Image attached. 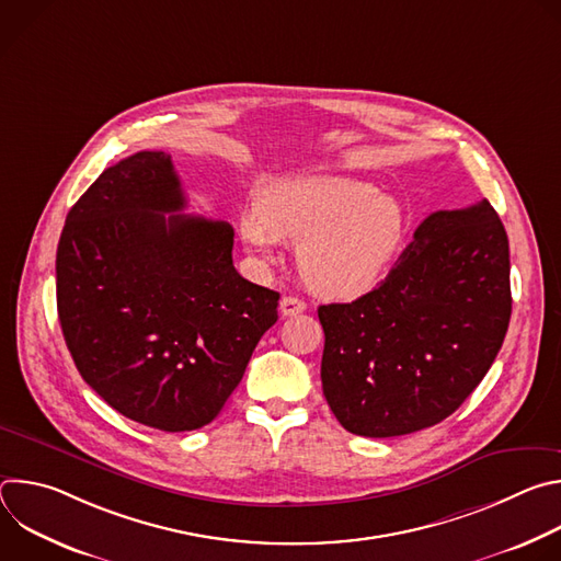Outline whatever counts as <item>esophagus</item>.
Returning <instances> with one entry per match:
<instances>
[{
    "label": "esophagus",
    "mask_w": 561,
    "mask_h": 561,
    "mask_svg": "<svg viewBox=\"0 0 561 561\" xmlns=\"http://www.w3.org/2000/svg\"><path fill=\"white\" fill-rule=\"evenodd\" d=\"M279 308H282V314L293 317V314H299V312H304V310H306V301H304V299H299V297L288 295V297H284V299L279 301Z\"/></svg>",
    "instance_id": "34e87169"
}]
</instances>
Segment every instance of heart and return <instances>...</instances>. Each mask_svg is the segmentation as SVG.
<instances>
[{
    "label": "heart",
    "mask_w": 561,
    "mask_h": 561,
    "mask_svg": "<svg viewBox=\"0 0 561 561\" xmlns=\"http://www.w3.org/2000/svg\"><path fill=\"white\" fill-rule=\"evenodd\" d=\"M247 247L275 262V239L299 244V268L317 293L357 297L392 266L404 210L379 188L346 178L282 180L262 191L257 215L242 219Z\"/></svg>",
    "instance_id": "heart-1"
}]
</instances>
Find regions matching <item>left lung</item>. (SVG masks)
Masks as SVG:
<instances>
[{"instance_id":"1","label":"left lung","mask_w":561,"mask_h":561,"mask_svg":"<svg viewBox=\"0 0 561 561\" xmlns=\"http://www.w3.org/2000/svg\"><path fill=\"white\" fill-rule=\"evenodd\" d=\"M511 304L508 237L495 208L484 199L431 213L375 290L317 308L333 415L364 437L439 424L493 366Z\"/></svg>"}]
</instances>
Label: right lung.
I'll use <instances>...</instances> for the list:
<instances>
[{"label": "right lung", "mask_w": 561, "mask_h": 561, "mask_svg": "<svg viewBox=\"0 0 561 561\" xmlns=\"http://www.w3.org/2000/svg\"><path fill=\"white\" fill-rule=\"evenodd\" d=\"M184 208L171 154L135 152L70 208L55 262L79 375L124 417L167 433L219 415L279 301L234 271L228 221L175 215Z\"/></svg>", "instance_id": "add662e5"}]
</instances>
